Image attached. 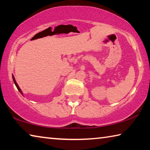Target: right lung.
<instances>
[{
    "label": "right lung",
    "instance_id": "add662e5",
    "mask_svg": "<svg viewBox=\"0 0 150 150\" xmlns=\"http://www.w3.org/2000/svg\"><path fill=\"white\" fill-rule=\"evenodd\" d=\"M12 78H13V81H14V84H15V85L16 86V87H17V88H18V90L20 93H21L22 94V91H21V89H20V87H19V86L18 85V84L16 83V80H15V79H14V77L13 75H12Z\"/></svg>",
    "mask_w": 150,
    "mask_h": 150
}]
</instances>
